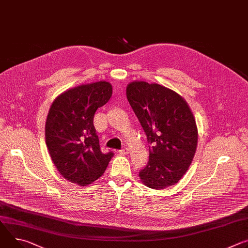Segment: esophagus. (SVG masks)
<instances>
[{
  "label": "esophagus",
  "instance_id": "34e87169",
  "mask_svg": "<svg viewBox=\"0 0 248 248\" xmlns=\"http://www.w3.org/2000/svg\"><path fill=\"white\" fill-rule=\"evenodd\" d=\"M128 152H129L128 148H123L120 150V153H122V154H127Z\"/></svg>",
  "mask_w": 248,
  "mask_h": 248
}]
</instances>
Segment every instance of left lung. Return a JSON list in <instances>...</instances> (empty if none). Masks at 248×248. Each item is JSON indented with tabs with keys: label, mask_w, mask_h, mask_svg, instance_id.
<instances>
[{
	"label": "left lung",
	"mask_w": 248,
	"mask_h": 248,
	"mask_svg": "<svg viewBox=\"0 0 248 248\" xmlns=\"http://www.w3.org/2000/svg\"><path fill=\"white\" fill-rule=\"evenodd\" d=\"M126 98L150 143L149 161L140 172L141 182L155 190L175 185L188 171L198 144L189 105L173 90L144 81L130 82Z\"/></svg>",
	"instance_id": "obj_1"
}]
</instances>
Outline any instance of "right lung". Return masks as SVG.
<instances>
[{"label": "right lung", "mask_w": 248, "mask_h": 248, "mask_svg": "<svg viewBox=\"0 0 248 248\" xmlns=\"http://www.w3.org/2000/svg\"><path fill=\"white\" fill-rule=\"evenodd\" d=\"M111 94L110 83L99 81L71 88L53 101L46 123V143L54 166L67 181L92 184L114 156L101 151L93 124L96 110Z\"/></svg>", "instance_id": "add662e5"}]
</instances>
